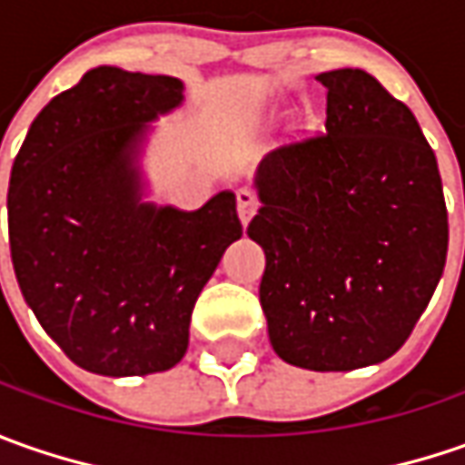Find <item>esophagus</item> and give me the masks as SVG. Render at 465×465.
I'll return each instance as SVG.
<instances>
[{
  "instance_id": "obj_1",
  "label": "esophagus",
  "mask_w": 465,
  "mask_h": 465,
  "mask_svg": "<svg viewBox=\"0 0 465 465\" xmlns=\"http://www.w3.org/2000/svg\"><path fill=\"white\" fill-rule=\"evenodd\" d=\"M256 209H259V196L251 188H238V214H241V223H251Z\"/></svg>"
}]
</instances>
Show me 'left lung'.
Wrapping results in <instances>:
<instances>
[{"label":"left lung","instance_id":"1","mask_svg":"<svg viewBox=\"0 0 465 465\" xmlns=\"http://www.w3.org/2000/svg\"><path fill=\"white\" fill-rule=\"evenodd\" d=\"M315 80L323 134L279 147L256 173L248 224L266 253L259 297L284 362L315 372L396 354L448 256L438 157L414 114L362 69Z\"/></svg>","mask_w":465,"mask_h":465}]
</instances>
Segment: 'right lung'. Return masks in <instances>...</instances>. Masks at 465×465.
Here are the masks:
<instances>
[{"label":"right lung","mask_w":465,"mask_h":465,"mask_svg":"<svg viewBox=\"0 0 465 465\" xmlns=\"http://www.w3.org/2000/svg\"><path fill=\"white\" fill-rule=\"evenodd\" d=\"M183 82L90 69L30 124L7 191L9 253L44 331L82 370L150 375L188 349L196 297L242 235L235 193L202 209L142 202L147 124Z\"/></svg>","instance_id":"obj_1"}]
</instances>
